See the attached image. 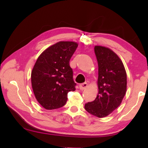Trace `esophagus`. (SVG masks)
Returning <instances> with one entry per match:
<instances>
[{"label":"esophagus","instance_id":"obj_1","mask_svg":"<svg viewBox=\"0 0 148 148\" xmlns=\"http://www.w3.org/2000/svg\"><path fill=\"white\" fill-rule=\"evenodd\" d=\"M87 87V84L86 83V82H85V83H83V84H81L79 86V89L81 90H84L86 88V87Z\"/></svg>","mask_w":148,"mask_h":148}]
</instances>
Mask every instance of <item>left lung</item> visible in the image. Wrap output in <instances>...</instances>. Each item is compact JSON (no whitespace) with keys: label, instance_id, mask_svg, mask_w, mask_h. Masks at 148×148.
<instances>
[{"label":"left lung","instance_id":"obj_1","mask_svg":"<svg viewBox=\"0 0 148 148\" xmlns=\"http://www.w3.org/2000/svg\"><path fill=\"white\" fill-rule=\"evenodd\" d=\"M94 49L99 66V92L95 101L85 104V109L92 116L104 117L121 104L127 90V74L112 50L99 46Z\"/></svg>","mask_w":148,"mask_h":148}]
</instances>
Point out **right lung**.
Returning a JSON list of instances; mask_svg holds the SVG:
<instances>
[{"label": "right lung", "instance_id": "1", "mask_svg": "<svg viewBox=\"0 0 148 148\" xmlns=\"http://www.w3.org/2000/svg\"><path fill=\"white\" fill-rule=\"evenodd\" d=\"M77 46L74 42H57L42 52L32 69L31 83L34 96L46 110L63 106L68 92L76 89L69 62Z\"/></svg>", "mask_w": 148, "mask_h": 148}]
</instances>
